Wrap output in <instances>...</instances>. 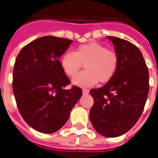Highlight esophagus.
<instances>
[{
  "label": "esophagus",
  "instance_id": "1",
  "mask_svg": "<svg viewBox=\"0 0 158 158\" xmlns=\"http://www.w3.org/2000/svg\"><path fill=\"white\" fill-rule=\"evenodd\" d=\"M89 93V90L87 89H83V94H88Z\"/></svg>",
  "mask_w": 158,
  "mask_h": 158
}]
</instances>
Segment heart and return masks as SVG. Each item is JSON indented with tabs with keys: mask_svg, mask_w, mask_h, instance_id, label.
<instances>
[{
	"mask_svg": "<svg viewBox=\"0 0 158 158\" xmlns=\"http://www.w3.org/2000/svg\"><path fill=\"white\" fill-rule=\"evenodd\" d=\"M60 64L68 76L73 77L84 64L85 70L73 79V84L82 87L92 86L98 81L106 84L114 78L119 67V56L98 43L79 45L74 52L62 56Z\"/></svg>",
	"mask_w": 158,
	"mask_h": 158,
	"instance_id": "obj_1",
	"label": "heart"
}]
</instances>
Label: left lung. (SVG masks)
<instances>
[{
    "mask_svg": "<svg viewBox=\"0 0 158 158\" xmlns=\"http://www.w3.org/2000/svg\"><path fill=\"white\" fill-rule=\"evenodd\" d=\"M119 56V67L110 82L92 89L94 103L89 118L94 129L106 137L124 135L142 114L149 90V74L139 49L125 39L109 36Z\"/></svg>",
    "mask_w": 158,
    "mask_h": 158,
    "instance_id": "left-lung-1",
    "label": "left lung"
}]
</instances>
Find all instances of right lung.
Segmentation results:
<instances>
[{"label": "right lung", "mask_w": 158, "mask_h": 158, "mask_svg": "<svg viewBox=\"0 0 158 158\" xmlns=\"http://www.w3.org/2000/svg\"><path fill=\"white\" fill-rule=\"evenodd\" d=\"M73 41L46 36L24 46L13 69L14 95L19 111L29 126L52 134L66 123L82 96V89H64L70 80L59 58Z\"/></svg>", "instance_id": "obj_1"}]
</instances>
